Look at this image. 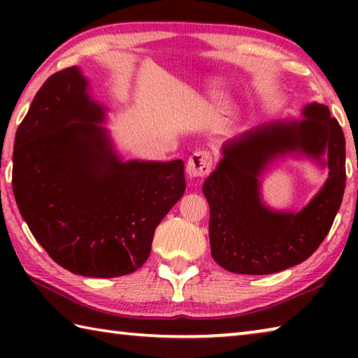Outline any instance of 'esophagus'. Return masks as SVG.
Returning a JSON list of instances; mask_svg holds the SVG:
<instances>
[{"instance_id": "1", "label": "esophagus", "mask_w": 358, "mask_h": 358, "mask_svg": "<svg viewBox=\"0 0 358 358\" xmlns=\"http://www.w3.org/2000/svg\"><path fill=\"white\" fill-rule=\"evenodd\" d=\"M187 175H189L191 178H196L199 175H202V166L199 167V162L189 161V166H187Z\"/></svg>"}]
</instances>
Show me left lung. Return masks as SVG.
I'll return each instance as SVG.
<instances>
[{
	"label": "left lung",
	"instance_id": "1",
	"mask_svg": "<svg viewBox=\"0 0 358 358\" xmlns=\"http://www.w3.org/2000/svg\"><path fill=\"white\" fill-rule=\"evenodd\" d=\"M102 121L80 69L48 77L17 129L12 187L34 238L58 265L113 278L148 259L155 229L186 180L180 159H118Z\"/></svg>",
	"mask_w": 358,
	"mask_h": 358
}]
</instances>
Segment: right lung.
Listing matches in <instances>:
<instances>
[{"label": "right lung", "instance_id": "add662e5", "mask_svg": "<svg viewBox=\"0 0 358 358\" xmlns=\"http://www.w3.org/2000/svg\"><path fill=\"white\" fill-rule=\"evenodd\" d=\"M305 120L245 136L203 185L210 205L211 256L229 271L268 275L308 259L327 237L346 187V141L325 106L311 104ZM327 156L329 178L299 214L265 209L257 177L278 154Z\"/></svg>", "mask_w": 358, "mask_h": 358}]
</instances>
